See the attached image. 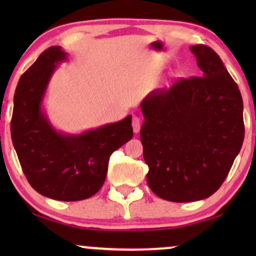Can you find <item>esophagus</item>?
<instances>
[{"instance_id": "esophagus-1", "label": "esophagus", "mask_w": 256, "mask_h": 256, "mask_svg": "<svg viewBox=\"0 0 256 256\" xmlns=\"http://www.w3.org/2000/svg\"><path fill=\"white\" fill-rule=\"evenodd\" d=\"M132 128H134V131L136 132V134L140 131V120L136 116H132Z\"/></svg>"}]
</instances>
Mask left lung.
<instances>
[{"instance_id": "1", "label": "left lung", "mask_w": 256, "mask_h": 256, "mask_svg": "<svg viewBox=\"0 0 256 256\" xmlns=\"http://www.w3.org/2000/svg\"><path fill=\"white\" fill-rule=\"evenodd\" d=\"M201 77L182 78L152 91L140 104L146 182L158 198L192 202L224 183L244 138L243 101L219 55L190 46Z\"/></svg>"}]
</instances>
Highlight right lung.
<instances>
[{
    "label": "right lung",
    "mask_w": 256,
    "mask_h": 256,
    "mask_svg": "<svg viewBox=\"0 0 256 256\" xmlns=\"http://www.w3.org/2000/svg\"><path fill=\"white\" fill-rule=\"evenodd\" d=\"M64 60L60 46H50L20 77L10 134L22 172L37 192L58 201H80L101 189L112 152L131 140L134 130L131 116L78 136L52 128L42 102L56 64Z\"/></svg>",
    "instance_id": "add662e5"
}]
</instances>
